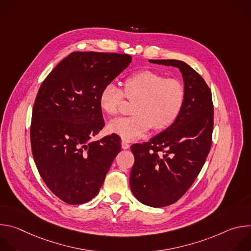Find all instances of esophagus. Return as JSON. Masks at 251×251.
Returning a JSON list of instances; mask_svg holds the SVG:
<instances>
[{
    "instance_id": "esophagus-1",
    "label": "esophagus",
    "mask_w": 251,
    "mask_h": 251,
    "mask_svg": "<svg viewBox=\"0 0 251 251\" xmlns=\"http://www.w3.org/2000/svg\"><path fill=\"white\" fill-rule=\"evenodd\" d=\"M121 146H122V149H124V150H127V149H129V147H130L129 143H128L127 141H125V140H122Z\"/></svg>"
}]
</instances>
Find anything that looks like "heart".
Wrapping results in <instances>:
<instances>
[{
  "mask_svg": "<svg viewBox=\"0 0 251 251\" xmlns=\"http://www.w3.org/2000/svg\"><path fill=\"white\" fill-rule=\"evenodd\" d=\"M123 91L115 84H106L99 93V106L107 115H117L126 98L134 102L133 116L112 120L108 130L125 141L144 136L148 130L163 131L180 116L186 101V89L181 81L166 78L153 70H141L128 76Z\"/></svg>",
  "mask_w": 251,
  "mask_h": 251,
  "instance_id": "obj_1",
  "label": "heart"
}]
</instances>
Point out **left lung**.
<instances>
[{"instance_id": "1", "label": "left lung", "mask_w": 251, "mask_h": 251, "mask_svg": "<svg viewBox=\"0 0 251 251\" xmlns=\"http://www.w3.org/2000/svg\"><path fill=\"white\" fill-rule=\"evenodd\" d=\"M149 62L181 71L186 89L184 108L173 125L148 142L134 144L130 188L142 203L163 207L176 202L191 188L211 146L213 106L203 78L189 64L175 59Z\"/></svg>"}]
</instances>
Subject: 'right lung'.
Instances as JSON below:
<instances>
[{
  "mask_svg": "<svg viewBox=\"0 0 251 251\" xmlns=\"http://www.w3.org/2000/svg\"><path fill=\"white\" fill-rule=\"evenodd\" d=\"M129 54L75 51L42 83L30 126L33 160L49 189L68 204L92 200L121 151L112 134L91 141L104 127L101 89L128 67Z\"/></svg>",
  "mask_w": 251,
  "mask_h": 251,
  "instance_id": "obj_1",
  "label": "right lung"
}]
</instances>
